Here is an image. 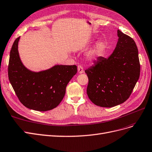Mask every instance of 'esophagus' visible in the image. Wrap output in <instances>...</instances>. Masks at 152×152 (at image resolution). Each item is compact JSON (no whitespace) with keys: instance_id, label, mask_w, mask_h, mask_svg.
Returning a JSON list of instances; mask_svg holds the SVG:
<instances>
[{"instance_id":"esophagus-1","label":"esophagus","mask_w":152,"mask_h":152,"mask_svg":"<svg viewBox=\"0 0 152 152\" xmlns=\"http://www.w3.org/2000/svg\"><path fill=\"white\" fill-rule=\"evenodd\" d=\"M77 71L80 74H82L84 72V70H83V67L81 66H77Z\"/></svg>"}]
</instances>
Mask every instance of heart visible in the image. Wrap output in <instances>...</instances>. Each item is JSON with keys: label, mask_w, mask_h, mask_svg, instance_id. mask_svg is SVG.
I'll return each mask as SVG.
<instances>
[{"label": "heart", "mask_w": 152, "mask_h": 152, "mask_svg": "<svg viewBox=\"0 0 152 152\" xmlns=\"http://www.w3.org/2000/svg\"><path fill=\"white\" fill-rule=\"evenodd\" d=\"M107 43L104 41H99L86 53V58L90 61H94L103 56L107 50Z\"/></svg>", "instance_id": "heart-1"}]
</instances>
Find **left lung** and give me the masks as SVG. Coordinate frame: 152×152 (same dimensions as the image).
I'll list each match as a JSON object with an SVG mask.
<instances>
[{
  "instance_id": "1",
  "label": "left lung",
  "mask_w": 152,
  "mask_h": 152,
  "mask_svg": "<svg viewBox=\"0 0 152 152\" xmlns=\"http://www.w3.org/2000/svg\"><path fill=\"white\" fill-rule=\"evenodd\" d=\"M117 41L108 58L100 57L85 71L88 77L86 93L96 105L112 107L128 100L138 81L140 64L133 38L117 30Z\"/></svg>"
}]
</instances>
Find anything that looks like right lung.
<instances>
[{"instance_id":"obj_1","label":"right lung","mask_w":152,"mask_h":152,"mask_svg":"<svg viewBox=\"0 0 152 152\" xmlns=\"http://www.w3.org/2000/svg\"><path fill=\"white\" fill-rule=\"evenodd\" d=\"M19 39L12 46L8 67L9 80L14 91L28 109L47 111L56 108L65 95L68 83L76 74L77 66L56 64L38 72L29 69L19 56Z\"/></svg>"}]
</instances>
